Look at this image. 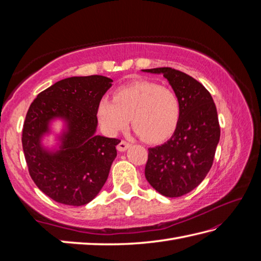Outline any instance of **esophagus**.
Listing matches in <instances>:
<instances>
[{"instance_id": "esophagus-1", "label": "esophagus", "mask_w": 261, "mask_h": 261, "mask_svg": "<svg viewBox=\"0 0 261 261\" xmlns=\"http://www.w3.org/2000/svg\"><path fill=\"white\" fill-rule=\"evenodd\" d=\"M131 145L129 142H126L125 140H121L120 142H119V145H118V150L119 151H125L127 148H129Z\"/></svg>"}]
</instances>
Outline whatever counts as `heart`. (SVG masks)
<instances>
[{
	"instance_id": "obj_1",
	"label": "heart",
	"mask_w": 261,
	"mask_h": 261,
	"mask_svg": "<svg viewBox=\"0 0 261 261\" xmlns=\"http://www.w3.org/2000/svg\"><path fill=\"white\" fill-rule=\"evenodd\" d=\"M180 101L176 92L156 82L136 81L119 87L113 99L103 97L97 119L108 135L123 130L131 118L132 127L149 143L162 142L174 134L180 119Z\"/></svg>"
}]
</instances>
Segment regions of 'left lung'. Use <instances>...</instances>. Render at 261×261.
Segmentation results:
<instances>
[{
  "label": "left lung",
  "mask_w": 261,
  "mask_h": 261,
  "mask_svg": "<svg viewBox=\"0 0 261 261\" xmlns=\"http://www.w3.org/2000/svg\"><path fill=\"white\" fill-rule=\"evenodd\" d=\"M163 74L180 101V119L173 137L148 149L145 176L166 197H179L201 184L213 165L220 124L212 95L192 76L170 67L143 69Z\"/></svg>",
  "instance_id": "left-lung-1"
}]
</instances>
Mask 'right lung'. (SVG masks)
Listing matches in <instances>:
<instances>
[{"label": "right lung", "instance_id": "add662e5", "mask_svg": "<svg viewBox=\"0 0 261 261\" xmlns=\"http://www.w3.org/2000/svg\"><path fill=\"white\" fill-rule=\"evenodd\" d=\"M111 83L101 75L69 77L39 93L28 110L22 130L28 170L39 190L54 201L82 206L108 179L120 140L95 136V130L97 105ZM53 117L69 122L62 148L54 154L40 146Z\"/></svg>", "mask_w": 261, "mask_h": 261}]
</instances>
